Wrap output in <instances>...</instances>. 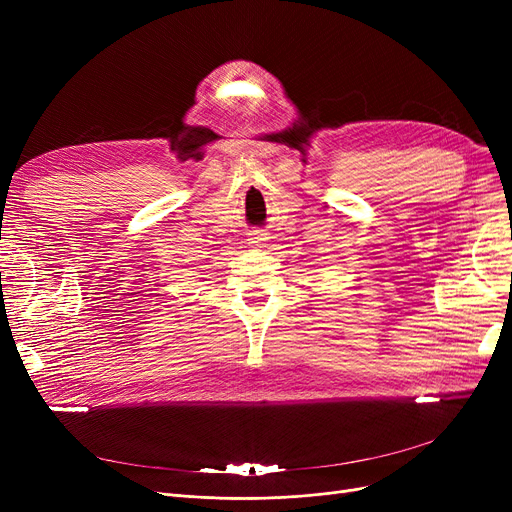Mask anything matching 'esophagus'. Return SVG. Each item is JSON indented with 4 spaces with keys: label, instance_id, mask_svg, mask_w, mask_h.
Wrapping results in <instances>:
<instances>
[{
    "label": "esophagus",
    "instance_id": "1",
    "mask_svg": "<svg viewBox=\"0 0 512 512\" xmlns=\"http://www.w3.org/2000/svg\"><path fill=\"white\" fill-rule=\"evenodd\" d=\"M247 240H249V245H251V247H261L263 242L267 240V236H265L263 232H251Z\"/></svg>",
    "mask_w": 512,
    "mask_h": 512
}]
</instances>
